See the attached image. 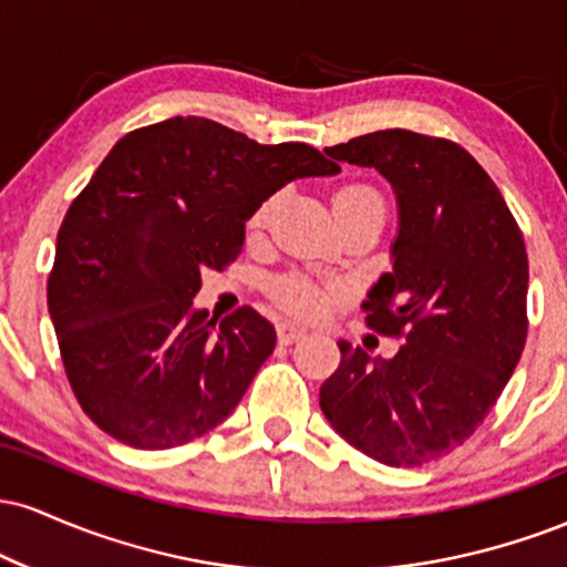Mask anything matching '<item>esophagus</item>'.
<instances>
[{
    "instance_id": "34e87169",
    "label": "esophagus",
    "mask_w": 567,
    "mask_h": 567,
    "mask_svg": "<svg viewBox=\"0 0 567 567\" xmlns=\"http://www.w3.org/2000/svg\"><path fill=\"white\" fill-rule=\"evenodd\" d=\"M303 336H306V328H301V324H296V322H279L277 324L279 343H292Z\"/></svg>"
}]
</instances>
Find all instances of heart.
Wrapping results in <instances>:
<instances>
[{
    "instance_id": "1",
    "label": "heart",
    "mask_w": 567,
    "mask_h": 567,
    "mask_svg": "<svg viewBox=\"0 0 567 567\" xmlns=\"http://www.w3.org/2000/svg\"><path fill=\"white\" fill-rule=\"evenodd\" d=\"M269 207H271V202H266V205L258 207V213L252 216L250 224L261 226L266 213H269ZM360 207H383L379 188L370 186V184H360V181H357V184L341 186L333 194V213L360 210ZM271 292H275V298L285 306V309L298 311V315H311V311L320 309V303H322L320 290H317L311 282H306V279H301V277L279 279L275 288H271Z\"/></svg>"
}]
</instances>
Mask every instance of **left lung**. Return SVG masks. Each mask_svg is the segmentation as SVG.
<instances>
[{
	"label": "left lung",
	"instance_id": "8db88e82",
	"mask_svg": "<svg viewBox=\"0 0 567 567\" xmlns=\"http://www.w3.org/2000/svg\"><path fill=\"white\" fill-rule=\"evenodd\" d=\"M324 152L394 186V269L362 301L368 328L402 338L392 360L341 341L324 419L386 466L455 451L496 405L528 338V252L509 205L455 141L379 130Z\"/></svg>",
	"mask_w": 567,
	"mask_h": 567
}]
</instances>
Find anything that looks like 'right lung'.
<instances>
[{
  "label": "right lung",
  "mask_w": 567,
  "mask_h": 567,
  "mask_svg": "<svg viewBox=\"0 0 567 567\" xmlns=\"http://www.w3.org/2000/svg\"><path fill=\"white\" fill-rule=\"evenodd\" d=\"M338 165L309 143L261 146L202 116L116 141L58 229L48 277L76 402L114 440L167 451L237 408L275 351V324L243 306L194 311L205 269L243 252L245 220L277 188Z\"/></svg>",
  "instance_id": "1"
}]
</instances>
